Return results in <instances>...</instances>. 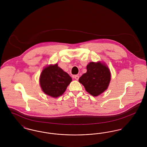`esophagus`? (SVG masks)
Instances as JSON below:
<instances>
[{
	"instance_id": "obj_1",
	"label": "esophagus",
	"mask_w": 147,
	"mask_h": 147,
	"mask_svg": "<svg viewBox=\"0 0 147 147\" xmlns=\"http://www.w3.org/2000/svg\"><path fill=\"white\" fill-rule=\"evenodd\" d=\"M73 78L78 80L79 79V77L78 76L76 75V76H73Z\"/></svg>"
}]
</instances>
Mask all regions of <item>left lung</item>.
<instances>
[{"label":"left lung","instance_id":"8db88e82","mask_svg":"<svg viewBox=\"0 0 147 147\" xmlns=\"http://www.w3.org/2000/svg\"><path fill=\"white\" fill-rule=\"evenodd\" d=\"M87 71L79 78V82L84 85L86 91L91 95L97 96L105 91L111 80L109 68L100 62L89 63Z\"/></svg>","mask_w":147,"mask_h":147}]
</instances>
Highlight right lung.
<instances>
[{
	"label": "right lung",
	"instance_id": "obj_1",
	"mask_svg": "<svg viewBox=\"0 0 147 147\" xmlns=\"http://www.w3.org/2000/svg\"><path fill=\"white\" fill-rule=\"evenodd\" d=\"M71 78L56 64L45 68L42 71L40 83L42 90L53 98L62 95L71 82Z\"/></svg>",
	"mask_w": 147,
	"mask_h": 147
}]
</instances>
